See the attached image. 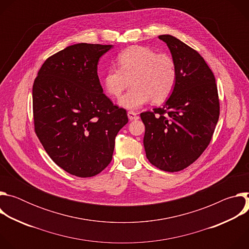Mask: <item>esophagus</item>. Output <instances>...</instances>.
I'll return each mask as SVG.
<instances>
[{
	"label": "esophagus",
	"mask_w": 249,
	"mask_h": 249,
	"mask_svg": "<svg viewBox=\"0 0 249 249\" xmlns=\"http://www.w3.org/2000/svg\"><path fill=\"white\" fill-rule=\"evenodd\" d=\"M128 118H129V120H137L138 119V115H137V113L136 112H134V111H128Z\"/></svg>",
	"instance_id": "esophagus-1"
}]
</instances>
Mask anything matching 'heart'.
<instances>
[{"label": "heart", "mask_w": 249, "mask_h": 249, "mask_svg": "<svg viewBox=\"0 0 249 249\" xmlns=\"http://www.w3.org/2000/svg\"><path fill=\"white\" fill-rule=\"evenodd\" d=\"M117 64L118 68H109L105 72L102 87L109 95L119 97L131 81L133 87L118 102L126 109H139L151 99L160 104L176 87L178 71L175 60L168 54L132 45L118 54Z\"/></svg>", "instance_id": "obj_1"}]
</instances>
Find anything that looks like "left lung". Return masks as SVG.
I'll return each mask as SVG.
<instances>
[{
	"mask_svg": "<svg viewBox=\"0 0 249 249\" xmlns=\"http://www.w3.org/2000/svg\"><path fill=\"white\" fill-rule=\"evenodd\" d=\"M176 62V87L160 107L141 113L149 161L174 172L193 163L206 150L220 115L215 76L194 49L169 34L160 35Z\"/></svg>",
	"mask_w": 249,
	"mask_h": 249,
	"instance_id": "obj_1",
	"label": "left lung"
}]
</instances>
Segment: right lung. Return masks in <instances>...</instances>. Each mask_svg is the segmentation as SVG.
I'll return each mask as SVG.
<instances>
[{"label": "right lung", "instance_id": "right-lung-1", "mask_svg": "<svg viewBox=\"0 0 249 249\" xmlns=\"http://www.w3.org/2000/svg\"><path fill=\"white\" fill-rule=\"evenodd\" d=\"M112 45L78 43L49 57L32 88L34 129L52 160L78 177L107 166L126 110L103 93L99 58Z\"/></svg>", "mask_w": 249, "mask_h": 249}]
</instances>
